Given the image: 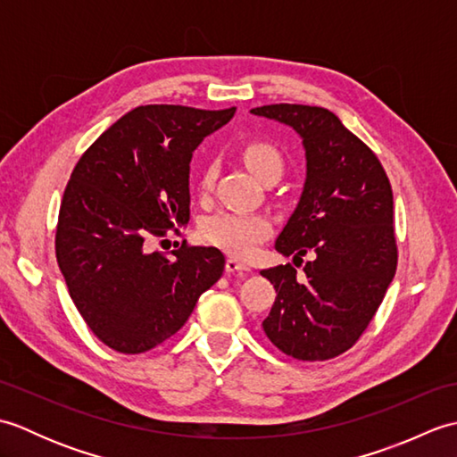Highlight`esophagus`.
I'll return each instance as SVG.
<instances>
[{
    "mask_svg": "<svg viewBox=\"0 0 457 457\" xmlns=\"http://www.w3.org/2000/svg\"><path fill=\"white\" fill-rule=\"evenodd\" d=\"M247 270H251L249 265L241 263V261H237L234 257H229L226 261V273H247Z\"/></svg>",
    "mask_w": 457,
    "mask_h": 457,
    "instance_id": "1",
    "label": "esophagus"
}]
</instances>
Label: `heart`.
I'll use <instances>...</instances> for the list:
<instances>
[{
    "instance_id": "b5f03b06",
    "label": "heart",
    "mask_w": 457,
    "mask_h": 457,
    "mask_svg": "<svg viewBox=\"0 0 457 457\" xmlns=\"http://www.w3.org/2000/svg\"><path fill=\"white\" fill-rule=\"evenodd\" d=\"M241 157L247 169L257 179H265L270 172H283L285 161L283 154L270 143L253 141L244 145ZM213 182V167L208 164L202 174V187L208 188ZM202 239L216 245L236 257H249L253 253L261 239L270 234V221L261 213H237V212H220L213 213L200 228Z\"/></svg>"
}]
</instances>
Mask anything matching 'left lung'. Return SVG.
<instances>
[{"instance_id": "obj_1", "label": "left lung", "mask_w": 457, "mask_h": 457, "mask_svg": "<svg viewBox=\"0 0 457 457\" xmlns=\"http://www.w3.org/2000/svg\"><path fill=\"white\" fill-rule=\"evenodd\" d=\"M251 113L303 139L304 188L275 249L295 263L312 255L303 278L290 263L261 270L277 290L263 329L283 353L324 361L357 342L395 277L391 182L377 154L329 110L273 104Z\"/></svg>"}]
</instances>
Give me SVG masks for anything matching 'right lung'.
Here are the masks:
<instances>
[{"mask_svg": "<svg viewBox=\"0 0 457 457\" xmlns=\"http://www.w3.org/2000/svg\"><path fill=\"white\" fill-rule=\"evenodd\" d=\"M236 108L139 105L104 131L66 184L56 261L84 322L120 353H143L187 322L226 259L216 247L149 251L190 220L192 153Z\"/></svg>", "mask_w": 457, "mask_h": 457, "instance_id": "1", "label": "right lung"}]
</instances>
